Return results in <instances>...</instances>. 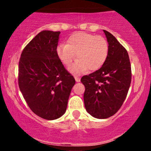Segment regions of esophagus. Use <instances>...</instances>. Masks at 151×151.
Returning <instances> with one entry per match:
<instances>
[{
	"label": "esophagus",
	"instance_id": "1",
	"mask_svg": "<svg viewBox=\"0 0 151 151\" xmlns=\"http://www.w3.org/2000/svg\"><path fill=\"white\" fill-rule=\"evenodd\" d=\"M74 79H75V81H77V82H79V81H80V78L79 77H77V76H76V77H74Z\"/></svg>",
	"mask_w": 151,
	"mask_h": 151
}]
</instances>
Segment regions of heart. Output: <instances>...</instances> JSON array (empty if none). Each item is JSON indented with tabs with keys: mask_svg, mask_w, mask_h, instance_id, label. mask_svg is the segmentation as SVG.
<instances>
[{
	"mask_svg": "<svg viewBox=\"0 0 151 151\" xmlns=\"http://www.w3.org/2000/svg\"><path fill=\"white\" fill-rule=\"evenodd\" d=\"M109 43L104 37L84 32H74L67 41L57 48L59 59L66 67H70L75 58V63L70 68L74 74L89 70L93 72L101 68L108 57Z\"/></svg>",
	"mask_w": 151,
	"mask_h": 151,
	"instance_id": "b5f03b06",
	"label": "heart"
}]
</instances>
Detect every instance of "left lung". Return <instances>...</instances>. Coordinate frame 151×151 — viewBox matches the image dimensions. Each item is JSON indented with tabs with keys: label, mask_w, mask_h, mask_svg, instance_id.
Returning <instances> with one entry per match:
<instances>
[{
	"label": "left lung",
	"mask_w": 151,
	"mask_h": 151,
	"mask_svg": "<svg viewBox=\"0 0 151 151\" xmlns=\"http://www.w3.org/2000/svg\"><path fill=\"white\" fill-rule=\"evenodd\" d=\"M109 43L106 60L99 70L83 76L86 111L96 119L114 115L125 101L131 81L129 54L112 34L104 30Z\"/></svg>",
	"instance_id": "left-lung-1"
}]
</instances>
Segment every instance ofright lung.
Returning a JSON list of instances; mask_svg holds the SVG:
<instances>
[{
	"instance_id": "1",
	"label": "right lung",
	"mask_w": 151,
	"mask_h": 151,
	"mask_svg": "<svg viewBox=\"0 0 151 151\" xmlns=\"http://www.w3.org/2000/svg\"><path fill=\"white\" fill-rule=\"evenodd\" d=\"M60 32L43 30L22 50L18 85L32 111L47 120L61 117L75 84L57 54Z\"/></svg>"
}]
</instances>
